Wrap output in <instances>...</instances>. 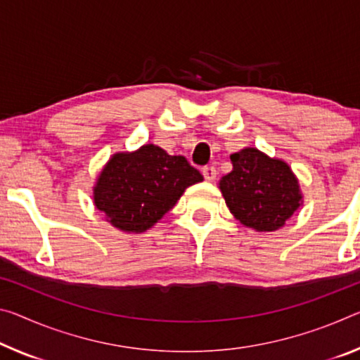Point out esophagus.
<instances>
[{
	"instance_id": "esophagus-1",
	"label": "esophagus",
	"mask_w": 360,
	"mask_h": 360,
	"mask_svg": "<svg viewBox=\"0 0 360 360\" xmlns=\"http://www.w3.org/2000/svg\"><path fill=\"white\" fill-rule=\"evenodd\" d=\"M202 173H203V176H205V179L210 181V182L216 179V168H214V167H205V168L202 169Z\"/></svg>"
}]
</instances>
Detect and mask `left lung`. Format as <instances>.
Wrapping results in <instances>:
<instances>
[{
  "mask_svg": "<svg viewBox=\"0 0 360 360\" xmlns=\"http://www.w3.org/2000/svg\"><path fill=\"white\" fill-rule=\"evenodd\" d=\"M231 162L233 169L219 181L231 213L256 231L282 227L301 203L298 181L288 165L258 149L232 153Z\"/></svg>",
  "mask_w": 360,
  "mask_h": 360,
  "instance_id": "left-lung-1",
  "label": "left lung"
}]
</instances>
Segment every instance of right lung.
Returning a JSON list of instances; mask_svg holds the SVG:
<instances>
[{"instance_id":"add662e5","label":"right lung","mask_w":360,"mask_h":360,"mask_svg":"<svg viewBox=\"0 0 360 360\" xmlns=\"http://www.w3.org/2000/svg\"><path fill=\"white\" fill-rule=\"evenodd\" d=\"M200 181V171L186 157L147 144L110 158L94 187V203L118 229L144 232L174 207L186 187Z\"/></svg>"}]
</instances>
